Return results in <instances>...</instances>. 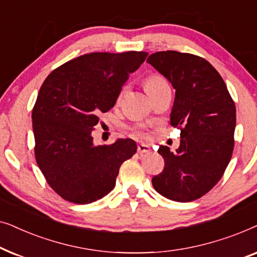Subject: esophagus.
<instances>
[{
    "mask_svg": "<svg viewBox=\"0 0 257 257\" xmlns=\"http://www.w3.org/2000/svg\"><path fill=\"white\" fill-rule=\"evenodd\" d=\"M137 151H138V153L140 154L147 153L151 151V147L149 145H146V144H139L138 147H137Z\"/></svg>",
    "mask_w": 257,
    "mask_h": 257,
    "instance_id": "obj_1",
    "label": "esophagus"
}]
</instances>
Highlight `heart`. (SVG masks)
<instances>
[{"mask_svg": "<svg viewBox=\"0 0 257 257\" xmlns=\"http://www.w3.org/2000/svg\"><path fill=\"white\" fill-rule=\"evenodd\" d=\"M144 86H145V90L150 96H152L153 93H156L157 91L163 89L165 86H168L167 80L164 78L161 75H158V73H153V75H150L146 77L145 80H144ZM132 132L135 133L136 136H145V131L142 127H136L132 130Z\"/></svg>", "mask_w": 257, "mask_h": 257, "instance_id": "obj_1", "label": "heart"}]
</instances>
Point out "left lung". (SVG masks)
<instances>
[{
    "mask_svg": "<svg viewBox=\"0 0 257 257\" xmlns=\"http://www.w3.org/2000/svg\"><path fill=\"white\" fill-rule=\"evenodd\" d=\"M175 89L171 125L180 130V146H160L165 167L154 175V189L165 198L189 202L215 186L234 150L236 108L220 73L205 58L159 51L147 58Z\"/></svg>",
    "mask_w": 257,
    "mask_h": 257,
    "instance_id": "left-lung-1",
    "label": "left lung"
}]
</instances>
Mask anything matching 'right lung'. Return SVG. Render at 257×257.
I'll use <instances>...</instances> for the list:
<instances>
[{
  "label": "right lung",
  "mask_w": 257,
  "mask_h": 257,
  "mask_svg": "<svg viewBox=\"0 0 257 257\" xmlns=\"http://www.w3.org/2000/svg\"><path fill=\"white\" fill-rule=\"evenodd\" d=\"M147 52H91L55 69L33 108L35 158L49 186L66 201L85 205L115 186L119 168L137 152L132 139L93 145L91 133L110 111Z\"/></svg>",
  "instance_id": "1"
}]
</instances>
